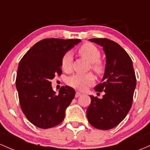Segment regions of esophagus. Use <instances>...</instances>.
I'll return each instance as SVG.
<instances>
[{
    "label": "esophagus",
    "mask_w": 150,
    "mask_h": 150,
    "mask_svg": "<svg viewBox=\"0 0 150 150\" xmlns=\"http://www.w3.org/2000/svg\"><path fill=\"white\" fill-rule=\"evenodd\" d=\"M82 95V93H80V92H76V93H75V97L76 98H78V97L81 96Z\"/></svg>",
    "instance_id": "esophagus-1"
}]
</instances>
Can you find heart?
Listing matches in <instances>:
<instances>
[{
  "label": "heart",
  "instance_id": "obj_1",
  "mask_svg": "<svg viewBox=\"0 0 150 150\" xmlns=\"http://www.w3.org/2000/svg\"><path fill=\"white\" fill-rule=\"evenodd\" d=\"M78 53L82 58L90 62L91 70L98 75H103L105 70V65L101 60V52L99 49L92 43H85L78 50ZM72 57L70 52H67L62 57L61 67L65 72H70L72 70ZM95 77L93 74L88 73L74 74L67 78V83L72 88L84 90L87 87L93 85Z\"/></svg>",
  "mask_w": 150,
  "mask_h": 150
}]
</instances>
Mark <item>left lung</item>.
<instances>
[{
    "instance_id": "obj_1",
    "label": "left lung",
    "mask_w": 150,
    "mask_h": 150,
    "mask_svg": "<svg viewBox=\"0 0 150 150\" xmlns=\"http://www.w3.org/2000/svg\"><path fill=\"white\" fill-rule=\"evenodd\" d=\"M89 40L103 47L106 67L103 83L94 88L96 92L105 93L102 99L90 95L87 117L94 127L107 130L118 125L130 110L136 76L132 59L119 44L108 38Z\"/></svg>"
}]
</instances>
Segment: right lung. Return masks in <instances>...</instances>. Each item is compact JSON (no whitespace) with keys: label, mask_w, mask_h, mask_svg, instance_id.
I'll return each mask as SVG.
<instances>
[{"label":"right lung","mask_w":150,"mask_h":150,"mask_svg":"<svg viewBox=\"0 0 150 150\" xmlns=\"http://www.w3.org/2000/svg\"><path fill=\"white\" fill-rule=\"evenodd\" d=\"M80 41L43 39L33 46L19 62L16 85L20 105L27 119L38 127H53L65 118V110L75 91L69 86H62L55 95L50 80L61 75L62 56Z\"/></svg>","instance_id":"1"}]
</instances>
